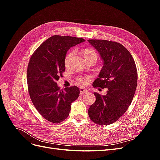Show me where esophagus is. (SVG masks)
<instances>
[{
  "instance_id": "34e87169",
  "label": "esophagus",
  "mask_w": 160,
  "mask_h": 160,
  "mask_svg": "<svg viewBox=\"0 0 160 160\" xmlns=\"http://www.w3.org/2000/svg\"><path fill=\"white\" fill-rule=\"evenodd\" d=\"M79 91H80V94H84V93H86L87 92H88V90H87L86 89H84V88H80L79 89Z\"/></svg>"
}]
</instances>
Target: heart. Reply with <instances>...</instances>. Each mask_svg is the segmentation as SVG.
Returning a JSON list of instances; mask_svg holds the SVG:
<instances>
[{"label": "heart", "mask_w": 160, "mask_h": 160, "mask_svg": "<svg viewBox=\"0 0 160 160\" xmlns=\"http://www.w3.org/2000/svg\"><path fill=\"white\" fill-rule=\"evenodd\" d=\"M83 55L86 60L88 59H89L91 57H95L96 59H98V54H97V52L91 49H85L83 51ZM74 55H75L74 51H70L69 52L67 53L64 59V63L65 67L69 66ZM79 81L81 84H85L87 83V82H88V79L85 78V77H82V78L79 79Z\"/></svg>", "instance_id": "1"}]
</instances>
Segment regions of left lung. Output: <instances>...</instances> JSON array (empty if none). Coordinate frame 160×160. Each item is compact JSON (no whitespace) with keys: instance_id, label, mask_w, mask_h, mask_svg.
I'll return each instance as SVG.
<instances>
[{"instance_id":"8db88e82","label":"left lung","mask_w":160,"mask_h":160,"mask_svg":"<svg viewBox=\"0 0 160 160\" xmlns=\"http://www.w3.org/2000/svg\"><path fill=\"white\" fill-rule=\"evenodd\" d=\"M88 42L103 61L99 78L93 85L108 88L105 95L94 93L96 100L88 114L96 124L109 125L122 117L132 103L137 88L136 65L129 51L119 42L98 39Z\"/></svg>"}]
</instances>
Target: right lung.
Listing matches in <instances>:
<instances>
[{
	"label": "right lung",
	"instance_id": "add662e5",
	"mask_svg": "<svg viewBox=\"0 0 160 160\" xmlns=\"http://www.w3.org/2000/svg\"><path fill=\"white\" fill-rule=\"evenodd\" d=\"M85 40L69 36L54 35L47 39L32 55L27 78L32 102L43 118L58 123L69 115L71 103L79 95L76 86L60 89L57 81L65 71L67 52Z\"/></svg>",
	"mask_w": 160,
	"mask_h": 160
}]
</instances>
